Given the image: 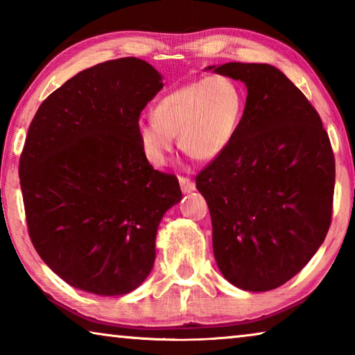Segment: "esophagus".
<instances>
[{"instance_id": "34e87169", "label": "esophagus", "mask_w": 355, "mask_h": 355, "mask_svg": "<svg viewBox=\"0 0 355 355\" xmlns=\"http://www.w3.org/2000/svg\"><path fill=\"white\" fill-rule=\"evenodd\" d=\"M178 182H180V186H182L183 192H191V191L196 189V183L188 177H180Z\"/></svg>"}]
</instances>
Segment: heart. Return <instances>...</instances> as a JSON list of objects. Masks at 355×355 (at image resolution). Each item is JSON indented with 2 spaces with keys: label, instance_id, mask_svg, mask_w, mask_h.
Masks as SVG:
<instances>
[{
  "label": "heart",
  "instance_id": "1",
  "mask_svg": "<svg viewBox=\"0 0 355 355\" xmlns=\"http://www.w3.org/2000/svg\"><path fill=\"white\" fill-rule=\"evenodd\" d=\"M243 111L241 87L225 75L208 76L164 95L153 107V119L137 122V139L155 167L167 163L175 136L192 158L209 161L230 146Z\"/></svg>",
  "mask_w": 355,
  "mask_h": 355
}]
</instances>
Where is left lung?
Listing matches in <instances>:
<instances>
[{"mask_svg": "<svg viewBox=\"0 0 355 355\" xmlns=\"http://www.w3.org/2000/svg\"><path fill=\"white\" fill-rule=\"evenodd\" d=\"M208 69L248 87L235 137L196 177L211 214L216 263L241 290H274L327 235L332 146L320 114L279 69L244 62Z\"/></svg>", "mask_w": 355, "mask_h": 355, "instance_id": "8db88e82", "label": "left lung"}]
</instances>
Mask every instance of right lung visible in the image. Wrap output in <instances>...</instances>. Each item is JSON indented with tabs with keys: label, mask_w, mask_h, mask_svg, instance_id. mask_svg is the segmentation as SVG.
<instances>
[{
	"label": "right lung",
	"mask_w": 355,
	"mask_h": 355,
	"mask_svg": "<svg viewBox=\"0 0 355 355\" xmlns=\"http://www.w3.org/2000/svg\"><path fill=\"white\" fill-rule=\"evenodd\" d=\"M161 87L142 59L106 61L48 95L29 125L19 166L29 238L78 290H136L153 268L161 218L182 199L178 178L153 169L136 133Z\"/></svg>",
	"instance_id": "1"
}]
</instances>
